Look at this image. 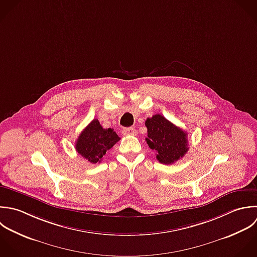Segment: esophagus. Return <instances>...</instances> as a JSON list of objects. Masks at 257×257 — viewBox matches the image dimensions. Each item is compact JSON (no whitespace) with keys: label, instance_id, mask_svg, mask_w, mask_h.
<instances>
[{"label":"esophagus","instance_id":"1","mask_svg":"<svg viewBox=\"0 0 257 257\" xmlns=\"http://www.w3.org/2000/svg\"><path fill=\"white\" fill-rule=\"evenodd\" d=\"M122 134L125 136H135L137 135V130L135 128L129 127V128H124L122 130Z\"/></svg>","mask_w":257,"mask_h":257}]
</instances>
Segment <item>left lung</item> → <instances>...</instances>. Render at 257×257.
Listing matches in <instances>:
<instances>
[{
	"label": "left lung",
	"mask_w": 257,
	"mask_h": 257,
	"mask_svg": "<svg viewBox=\"0 0 257 257\" xmlns=\"http://www.w3.org/2000/svg\"><path fill=\"white\" fill-rule=\"evenodd\" d=\"M148 146L156 151V159L162 164H173L188 151L187 133L164 116L156 114L145 122Z\"/></svg>",
	"instance_id": "1"
}]
</instances>
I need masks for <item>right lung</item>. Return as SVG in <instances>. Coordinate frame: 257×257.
Listing matches in <instances>:
<instances>
[{
  "instance_id": "add662e5",
  "label": "right lung",
  "mask_w": 257,
  "mask_h": 257,
  "mask_svg": "<svg viewBox=\"0 0 257 257\" xmlns=\"http://www.w3.org/2000/svg\"><path fill=\"white\" fill-rule=\"evenodd\" d=\"M120 137L114 129H104L98 119H94L79 135L76 141V151L92 164L100 163L102 157L111 149Z\"/></svg>"
}]
</instances>
